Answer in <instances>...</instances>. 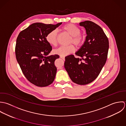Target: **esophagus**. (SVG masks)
<instances>
[{
    "instance_id": "esophagus-1",
    "label": "esophagus",
    "mask_w": 126,
    "mask_h": 126,
    "mask_svg": "<svg viewBox=\"0 0 126 126\" xmlns=\"http://www.w3.org/2000/svg\"><path fill=\"white\" fill-rule=\"evenodd\" d=\"M60 58H62L63 60H65V57L64 56H60Z\"/></svg>"
}]
</instances>
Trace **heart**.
Returning <instances> with one entry per match:
<instances>
[{
  "mask_svg": "<svg viewBox=\"0 0 126 126\" xmlns=\"http://www.w3.org/2000/svg\"><path fill=\"white\" fill-rule=\"evenodd\" d=\"M62 29L72 36L70 41V43H73L77 47L80 46L83 44L85 38L80 33L81 30L79 27L73 24L69 23L64 26ZM57 31L56 30H53L46 35V40L50 45L55 46L57 43ZM76 48L74 46L70 45L67 46H61L54 50V52L60 56H65L74 52Z\"/></svg>",
  "mask_w": 126,
  "mask_h": 126,
  "instance_id": "1",
  "label": "heart"
}]
</instances>
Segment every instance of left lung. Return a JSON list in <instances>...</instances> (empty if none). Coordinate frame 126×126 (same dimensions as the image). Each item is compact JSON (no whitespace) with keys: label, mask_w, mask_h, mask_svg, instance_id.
Here are the masks:
<instances>
[{"label":"left lung","mask_w":126,"mask_h":126,"mask_svg":"<svg viewBox=\"0 0 126 126\" xmlns=\"http://www.w3.org/2000/svg\"><path fill=\"white\" fill-rule=\"evenodd\" d=\"M87 34L86 40L74 55L65 57L64 67L73 82L86 85L94 81L99 75L107 59L109 40L100 27L91 21L80 22Z\"/></svg>","instance_id":"1"}]
</instances>
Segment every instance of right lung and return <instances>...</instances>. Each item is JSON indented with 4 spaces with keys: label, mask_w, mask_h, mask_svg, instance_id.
Wrapping results in <instances>:
<instances>
[{
    "label": "right lung",
    "mask_w": 126,
    "mask_h": 126,
    "mask_svg": "<svg viewBox=\"0 0 126 126\" xmlns=\"http://www.w3.org/2000/svg\"><path fill=\"white\" fill-rule=\"evenodd\" d=\"M61 24L33 23L22 31L16 39L17 61L26 78L36 86H48L54 80L57 71L54 61L59 56L48 55L52 47L47 42L46 36Z\"/></svg>",
    "instance_id": "obj_1"
}]
</instances>
